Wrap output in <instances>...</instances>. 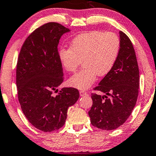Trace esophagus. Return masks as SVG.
Segmentation results:
<instances>
[{"label":"esophagus","mask_w":156,"mask_h":156,"mask_svg":"<svg viewBox=\"0 0 156 156\" xmlns=\"http://www.w3.org/2000/svg\"><path fill=\"white\" fill-rule=\"evenodd\" d=\"M80 96H84V95H87V93L86 91H84V90H80Z\"/></svg>","instance_id":"34e87169"}]
</instances>
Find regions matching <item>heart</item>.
<instances>
[{"label": "heart", "instance_id": "obj_1", "mask_svg": "<svg viewBox=\"0 0 156 156\" xmlns=\"http://www.w3.org/2000/svg\"><path fill=\"white\" fill-rule=\"evenodd\" d=\"M120 45L119 37L113 32L92 31L74 37L69 48H62L58 53L61 64L69 72H74L83 60V69L69 78V85L87 89L98 75L108 74L117 60Z\"/></svg>", "mask_w": 156, "mask_h": 156}]
</instances>
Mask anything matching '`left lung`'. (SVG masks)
<instances>
[{
	"instance_id": "8db88e82",
	"label": "left lung",
	"mask_w": 156,
	"mask_h": 156,
	"mask_svg": "<svg viewBox=\"0 0 156 156\" xmlns=\"http://www.w3.org/2000/svg\"><path fill=\"white\" fill-rule=\"evenodd\" d=\"M119 34L120 51L115 65L95 88L105 95L92 93L93 105L88 112L92 125L103 130L115 129L126 122L135 106L139 92L135 51L128 36L122 31Z\"/></svg>"
}]
</instances>
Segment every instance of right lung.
<instances>
[{"label":"right lung","instance_id":"obj_1","mask_svg":"<svg viewBox=\"0 0 156 156\" xmlns=\"http://www.w3.org/2000/svg\"><path fill=\"white\" fill-rule=\"evenodd\" d=\"M70 30L56 22L43 24L28 36L19 55L16 87L22 110L27 120L40 131L50 132L64 125L67 111L77 101L78 90L62 88V64L58 45Z\"/></svg>","mask_w":156,"mask_h":156}]
</instances>
